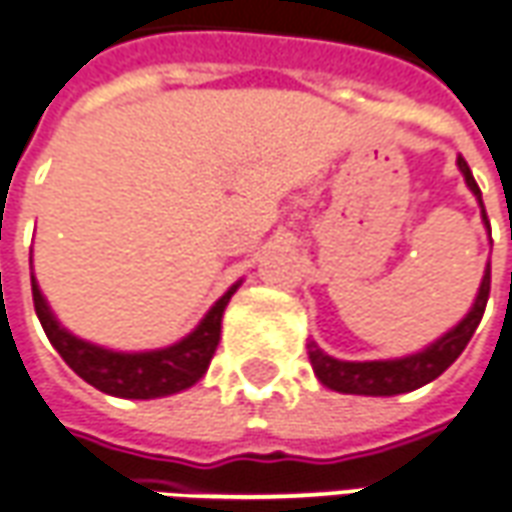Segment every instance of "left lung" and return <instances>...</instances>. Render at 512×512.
I'll use <instances>...</instances> for the list:
<instances>
[{
	"label": "left lung",
	"instance_id": "8db88e82",
	"mask_svg": "<svg viewBox=\"0 0 512 512\" xmlns=\"http://www.w3.org/2000/svg\"><path fill=\"white\" fill-rule=\"evenodd\" d=\"M457 169L463 171L466 185L471 194L477 196L482 207V219L488 224L485 216V205H482L480 185L474 180V174L468 169L463 157H457ZM488 293H491V266L485 268V277L480 282V293L474 299V307L468 310V316L452 327V330L441 335L438 341L430 343L427 349H421L416 355L399 357V360H366V363H355V360H338L321 352L316 343H307V355H310V366L316 371L321 385H327L330 391L338 393H357V396H396V393L416 391L421 385H427L435 377H441L446 368L455 363L457 357L463 355V349L471 341L474 330L480 327L482 313L488 305Z\"/></svg>",
	"mask_w": 512,
	"mask_h": 512
}]
</instances>
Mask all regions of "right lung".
<instances>
[{
    "mask_svg": "<svg viewBox=\"0 0 512 512\" xmlns=\"http://www.w3.org/2000/svg\"><path fill=\"white\" fill-rule=\"evenodd\" d=\"M238 285L241 282H235L230 291L207 310V316L199 321V327L191 335H185L182 341L171 343L166 349H152V352H113V349L71 335L66 327H60L55 313L49 310L35 277H32V302L57 355L88 385L110 396H121V399H157V396L185 391L205 377L221 341L224 307L230 305Z\"/></svg>",
    "mask_w": 512,
    "mask_h": 512,
    "instance_id": "add662e5",
    "label": "right lung"
}]
</instances>
